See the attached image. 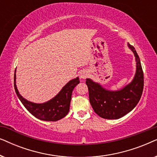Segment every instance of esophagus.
I'll list each match as a JSON object with an SVG mask.
<instances>
[{"label":"esophagus","mask_w":157,"mask_h":157,"mask_svg":"<svg viewBox=\"0 0 157 157\" xmlns=\"http://www.w3.org/2000/svg\"><path fill=\"white\" fill-rule=\"evenodd\" d=\"M87 76H88L87 71H81V73L80 74V77L81 78L85 79V78H87Z\"/></svg>","instance_id":"1"}]
</instances>
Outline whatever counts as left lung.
Wrapping results in <instances>:
<instances>
[{"instance_id": "obj_1", "label": "left lung", "mask_w": 157, "mask_h": 157, "mask_svg": "<svg viewBox=\"0 0 157 157\" xmlns=\"http://www.w3.org/2000/svg\"><path fill=\"white\" fill-rule=\"evenodd\" d=\"M134 52L136 61V71L132 83L117 91L104 89L101 86L87 78L89 101L94 111L100 117L118 119L130 112L138 104L144 89V73L140 59L134 47L128 44Z\"/></svg>"}]
</instances>
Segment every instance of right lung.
<instances>
[{"label":"right lung","instance_id":"1","mask_svg":"<svg viewBox=\"0 0 157 157\" xmlns=\"http://www.w3.org/2000/svg\"><path fill=\"white\" fill-rule=\"evenodd\" d=\"M79 78L70 81L52 99L44 104H34L25 100L19 94L16 85V71L14 74V88L18 97L25 109L37 119L46 121H56L66 117L70 108L72 91L78 84Z\"/></svg>","mask_w":157,"mask_h":157}]
</instances>
